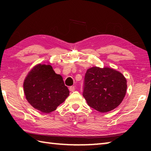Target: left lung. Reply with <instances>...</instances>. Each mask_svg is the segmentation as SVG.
Instances as JSON below:
<instances>
[{
    "instance_id": "1",
    "label": "left lung",
    "mask_w": 151,
    "mask_h": 151,
    "mask_svg": "<svg viewBox=\"0 0 151 151\" xmlns=\"http://www.w3.org/2000/svg\"><path fill=\"white\" fill-rule=\"evenodd\" d=\"M24 93L35 109L49 113L57 109L69 95L61 75L56 74L50 65H37L25 78Z\"/></svg>"
}]
</instances>
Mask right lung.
Returning a JSON list of instances; mask_svg holds the SVG:
<instances>
[{"label":"right lung","mask_w":151,"mask_h":151,"mask_svg":"<svg viewBox=\"0 0 151 151\" xmlns=\"http://www.w3.org/2000/svg\"><path fill=\"white\" fill-rule=\"evenodd\" d=\"M83 95L91 108L106 112L116 108L127 92V80L119 71L94 66L86 71Z\"/></svg>","instance_id":"add662e5"}]
</instances>
